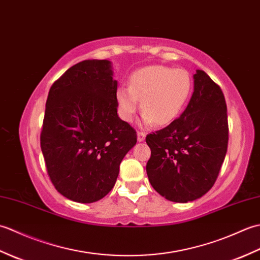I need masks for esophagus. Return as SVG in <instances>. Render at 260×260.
Listing matches in <instances>:
<instances>
[{
	"label": "esophagus",
	"mask_w": 260,
	"mask_h": 260,
	"mask_svg": "<svg viewBox=\"0 0 260 260\" xmlns=\"http://www.w3.org/2000/svg\"><path fill=\"white\" fill-rule=\"evenodd\" d=\"M145 137H146L145 133H143V132H137V141L139 142L145 141Z\"/></svg>",
	"instance_id": "34e87169"
}]
</instances>
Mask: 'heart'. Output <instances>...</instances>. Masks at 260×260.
<instances>
[{
	"label": "heart",
	"mask_w": 260,
	"mask_h": 260,
	"mask_svg": "<svg viewBox=\"0 0 260 260\" xmlns=\"http://www.w3.org/2000/svg\"><path fill=\"white\" fill-rule=\"evenodd\" d=\"M192 92V78L185 69L148 66L131 75L129 85H119L115 92L118 114L133 119L140 108L144 125H165L179 117Z\"/></svg>",
	"instance_id": "1"
}]
</instances>
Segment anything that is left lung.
I'll list each match as a JSON object with an SVG mask.
<instances>
[{
  "instance_id": "obj_1",
  "label": "left lung",
  "mask_w": 260,
  "mask_h": 260,
  "mask_svg": "<svg viewBox=\"0 0 260 260\" xmlns=\"http://www.w3.org/2000/svg\"><path fill=\"white\" fill-rule=\"evenodd\" d=\"M193 79L192 97L180 117L146 136L148 181L162 197L180 203L197 200L211 189L228 147L221 88L203 70H197Z\"/></svg>"
}]
</instances>
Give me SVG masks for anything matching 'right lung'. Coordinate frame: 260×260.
I'll return each mask as SVG.
<instances>
[{"label":"right lung","instance_id":"right-lung-1","mask_svg":"<svg viewBox=\"0 0 260 260\" xmlns=\"http://www.w3.org/2000/svg\"><path fill=\"white\" fill-rule=\"evenodd\" d=\"M108 60H84L53 82L40 135L48 175L69 200L91 203L113 189L136 132L117 115Z\"/></svg>","mask_w":260,"mask_h":260}]
</instances>
